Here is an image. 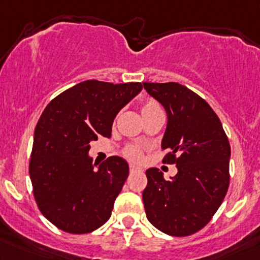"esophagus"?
Segmentation results:
<instances>
[{"instance_id": "obj_1", "label": "esophagus", "mask_w": 260, "mask_h": 260, "mask_svg": "<svg viewBox=\"0 0 260 260\" xmlns=\"http://www.w3.org/2000/svg\"><path fill=\"white\" fill-rule=\"evenodd\" d=\"M129 170H131V172H137V170H139V172H141V168H138V167H136V165H133V164H131L129 165Z\"/></svg>"}]
</instances>
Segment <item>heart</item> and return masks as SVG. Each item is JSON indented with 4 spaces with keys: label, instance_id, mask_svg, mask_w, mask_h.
<instances>
[{
    "label": "heart",
    "instance_id": "heart-1",
    "mask_svg": "<svg viewBox=\"0 0 260 260\" xmlns=\"http://www.w3.org/2000/svg\"><path fill=\"white\" fill-rule=\"evenodd\" d=\"M141 112L143 118L145 117H149L153 115H158V113H162V110L160 105L158 102L149 100V101H145L141 106ZM124 155L127 158L132 159V160H141L142 159V150L141 148H138L137 145H129L124 149Z\"/></svg>",
    "mask_w": 260,
    "mask_h": 260
}]
</instances>
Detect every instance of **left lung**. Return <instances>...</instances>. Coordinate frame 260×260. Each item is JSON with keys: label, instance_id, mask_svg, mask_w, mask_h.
Returning a JSON list of instances; mask_svg holds the SVG:
<instances>
[{"label": "left lung", "instance_id": "1", "mask_svg": "<svg viewBox=\"0 0 260 260\" xmlns=\"http://www.w3.org/2000/svg\"><path fill=\"white\" fill-rule=\"evenodd\" d=\"M164 107L168 122L162 161L176 164L170 180L150 168L143 204L148 221L162 233L184 237L206 226L230 185L231 147L221 121L198 93L178 82H143Z\"/></svg>", "mask_w": 260, "mask_h": 260}]
</instances>
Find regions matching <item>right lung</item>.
<instances>
[{
  "label": "right lung",
  "instance_id": "1",
  "mask_svg": "<svg viewBox=\"0 0 260 260\" xmlns=\"http://www.w3.org/2000/svg\"><path fill=\"white\" fill-rule=\"evenodd\" d=\"M142 88L141 82L86 80L43 111L34 131L29 176L37 205L54 226L81 235L111 217L129 167L121 156H110L95 169L90 143L100 136L110 138L117 113Z\"/></svg>",
  "mask_w": 260,
  "mask_h": 260
}]
</instances>
